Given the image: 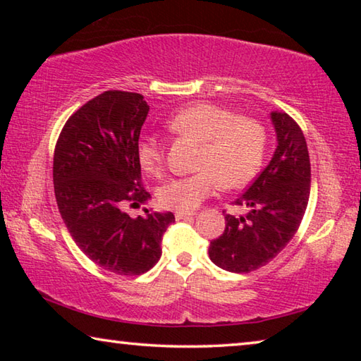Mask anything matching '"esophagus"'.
<instances>
[{
    "mask_svg": "<svg viewBox=\"0 0 361 361\" xmlns=\"http://www.w3.org/2000/svg\"><path fill=\"white\" fill-rule=\"evenodd\" d=\"M194 218V213H186V212H176L175 213V219L176 221H181V219H192Z\"/></svg>",
    "mask_w": 361,
    "mask_h": 361,
    "instance_id": "34e87169",
    "label": "esophagus"
}]
</instances>
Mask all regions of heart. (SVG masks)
<instances>
[{
	"label": "heart",
	"instance_id": "1",
	"mask_svg": "<svg viewBox=\"0 0 361 361\" xmlns=\"http://www.w3.org/2000/svg\"><path fill=\"white\" fill-rule=\"evenodd\" d=\"M167 129L200 142L195 159V170L200 172L164 183L157 191L162 209L194 212L219 185L224 189L245 186L264 161V126L215 103L200 102L180 109L167 121ZM137 159L146 173L159 175L166 161V148L159 138L145 135L138 140Z\"/></svg>",
	"mask_w": 361,
	"mask_h": 361
}]
</instances>
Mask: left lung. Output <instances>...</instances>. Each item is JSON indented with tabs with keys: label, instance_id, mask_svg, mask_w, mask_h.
<instances>
[{
	"label": "left lung",
	"instance_id": "8db88e82",
	"mask_svg": "<svg viewBox=\"0 0 361 361\" xmlns=\"http://www.w3.org/2000/svg\"><path fill=\"white\" fill-rule=\"evenodd\" d=\"M277 149L234 205L242 216L226 215V228L210 242V259L229 272L248 274L271 262L296 234L310 195L307 143L298 122L286 113L271 114Z\"/></svg>",
	"mask_w": 361,
	"mask_h": 361
}]
</instances>
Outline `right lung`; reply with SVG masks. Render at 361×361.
Instances as JSON below:
<instances>
[{
  "mask_svg": "<svg viewBox=\"0 0 361 361\" xmlns=\"http://www.w3.org/2000/svg\"><path fill=\"white\" fill-rule=\"evenodd\" d=\"M148 111L142 94L106 90L70 116L54 151V191L66 229L89 259L118 276L148 272L175 221L170 212H124L149 199L137 159Z\"/></svg>",
  "mask_w": 361,
  "mask_h": 361,
  "instance_id": "right-lung-1",
  "label": "right lung"
}]
</instances>
